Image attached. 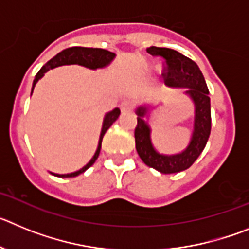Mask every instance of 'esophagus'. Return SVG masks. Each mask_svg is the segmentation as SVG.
<instances>
[{
    "label": "esophagus",
    "instance_id": "obj_1",
    "mask_svg": "<svg viewBox=\"0 0 249 249\" xmlns=\"http://www.w3.org/2000/svg\"><path fill=\"white\" fill-rule=\"evenodd\" d=\"M133 109V105H132L131 101L124 100L121 102V111L122 112H131Z\"/></svg>",
    "mask_w": 249,
    "mask_h": 249
}]
</instances>
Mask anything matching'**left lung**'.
Instances as JSON below:
<instances>
[{
	"instance_id": "8db88e82",
	"label": "left lung",
	"mask_w": 249,
	"mask_h": 249,
	"mask_svg": "<svg viewBox=\"0 0 249 249\" xmlns=\"http://www.w3.org/2000/svg\"><path fill=\"white\" fill-rule=\"evenodd\" d=\"M152 56H160L166 62V85L168 87L187 89L188 94L195 103V124L190 144L181 153L172 156L160 155L151 142V128L143 120L148 112V107L140 106L136 109L137 126L135 129L136 149L144 163L158 172L169 175L190 168L199 157L211 135V101L208 87L198 66L192 59L183 56L171 48L152 47L147 48Z\"/></svg>"
}]
</instances>
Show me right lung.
I'll use <instances>...</instances> for the list:
<instances>
[{"label":"right lung","instance_id":"1","mask_svg":"<svg viewBox=\"0 0 249 249\" xmlns=\"http://www.w3.org/2000/svg\"><path fill=\"white\" fill-rule=\"evenodd\" d=\"M114 56H116V54H114L113 52H109V51L107 50H102V48H89V47L66 48V50L61 51L59 53H57L53 58H51L50 61H48V62L41 68V70H39L38 73L36 74V77H35V80H34L32 92H34V89H35V86H36L37 81H38L39 78L46 73V72L52 70V68L58 67V66H63V65H81V66H85V67L91 68V70H96V68H102V67H106L107 65H109L112 59L114 58ZM120 113H121L120 108H114L113 111L108 112V113L105 116V120H103V124H102V131H101V135H100V141H98V147L97 149H96V153H94V156L92 157V160H89V163L86 164L85 167H82L80 171H76V172L67 173V175H57V173H52V175L61 178L76 177V176L85 172L86 169H89L98 158L103 136H105V133L107 132V129L112 126V123L117 120Z\"/></svg>","mask_w":249,"mask_h":249}]
</instances>
